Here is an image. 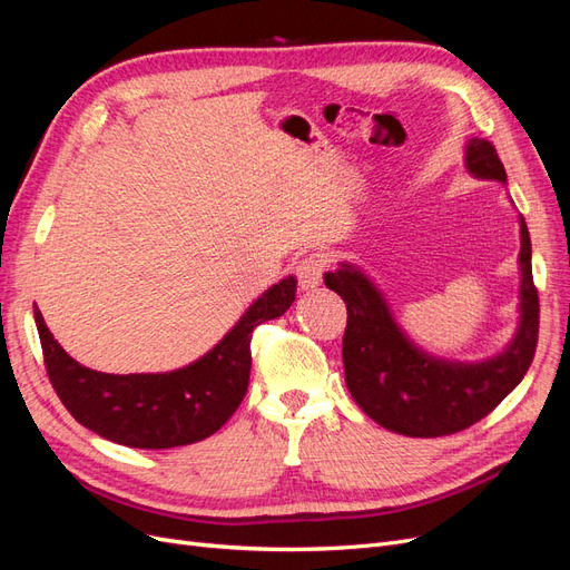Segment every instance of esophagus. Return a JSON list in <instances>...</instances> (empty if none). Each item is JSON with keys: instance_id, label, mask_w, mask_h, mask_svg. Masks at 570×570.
Wrapping results in <instances>:
<instances>
[{"instance_id": "esophagus-1", "label": "esophagus", "mask_w": 570, "mask_h": 570, "mask_svg": "<svg viewBox=\"0 0 570 570\" xmlns=\"http://www.w3.org/2000/svg\"><path fill=\"white\" fill-rule=\"evenodd\" d=\"M295 273H297V281H299L302 289H316L323 281L325 258L321 254H308L297 264Z\"/></svg>"}]
</instances>
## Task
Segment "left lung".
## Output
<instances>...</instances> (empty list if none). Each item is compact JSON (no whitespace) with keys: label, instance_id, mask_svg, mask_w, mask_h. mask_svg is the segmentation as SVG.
I'll use <instances>...</instances> for the list:
<instances>
[{"label":"left lung","instance_id":"left-lung-1","mask_svg":"<svg viewBox=\"0 0 570 570\" xmlns=\"http://www.w3.org/2000/svg\"><path fill=\"white\" fill-rule=\"evenodd\" d=\"M465 166L475 178L507 183L502 159L488 140H471ZM521 327L504 354L482 364H456L423 354L396 327L381 292L364 273L342 264L325 287L347 304L342 337L344 381L368 419L406 438H442L485 419L523 381L540 333V297L532 283L530 235L521 218Z\"/></svg>","mask_w":570,"mask_h":570}]
</instances>
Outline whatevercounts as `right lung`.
<instances>
[{"mask_svg":"<svg viewBox=\"0 0 570 570\" xmlns=\"http://www.w3.org/2000/svg\"><path fill=\"white\" fill-rule=\"evenodd\" d=\"M295 292L292 275L273 285L209 354L170 373L114 375L80 366L36 312L49 383L68 413L99 438L137 450L199 442L214 435L245 400L254 327L283 316Z\"/></svg>","mask_w":570,"mask_h":570,"instance_id":"1","label":"right lung"}]
</instances>
